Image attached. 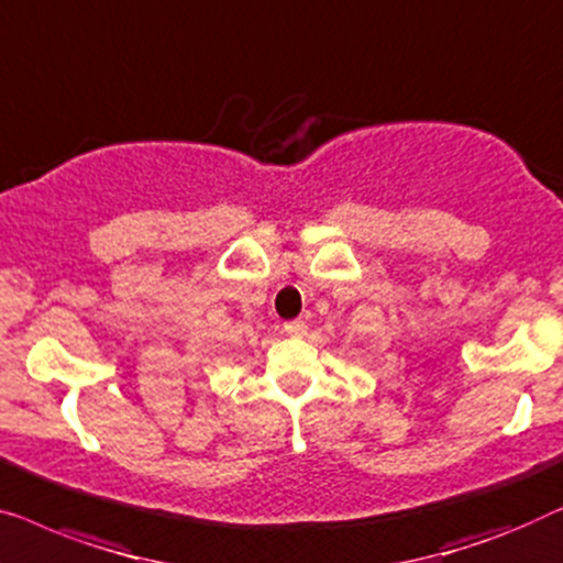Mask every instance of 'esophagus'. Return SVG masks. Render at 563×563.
Segmentation results:
<instances>
[{"label": "esophagus", "instance_id": "1", "mask_svg": "<svg viewBox=\"0 0 563 563\" xmlns=\"http://www.w3.org/2000/svg\"><path fill=\"white\" fill-rule=\"evenodd\" d=\"M285 334L288 336H306L308 331V323L303 319H292V321H285Z\"/></svg>", "mask_w": 563, "mask_h": 563}]
</instances>
